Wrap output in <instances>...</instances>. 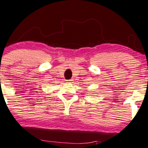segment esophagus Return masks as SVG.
<instances>
[{
    "instance_id": "34e87169",
    "label": "esophagus",
    "mask_w": 148,
    "mask_h": 148,
    "mask_svg": "<svg viewBox=\"0 0 148 148\" xmlns=\"http://www.w3.org/2000/svg\"><path fill=\"white\" fill-rule=\"evenodd\" d=\"M67 83H72L73 82V80H72V79H70V80H67Z\"/></svg>"
}]
</instances>
